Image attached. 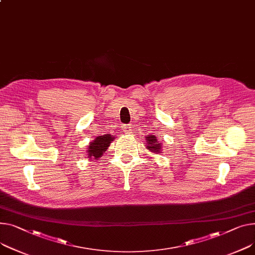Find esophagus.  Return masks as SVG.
<instances>
[{"label": "esophagus", "instance_id": "obj_1", "mask_svg": "<svg viewBox=\"0 0 255 255\" xmlns=\"http://www.w3.org/2000/svg\"><path fill=\"white\" fill-rule=\"evenodd\" d=\"M131 128H132V127H131L130 124H128V125H123V126H122V129H123V131H124L126 134L131 133V131H132Z\"/></svg>", "mask_w": 255, "mask_h": 255}]
</instances>
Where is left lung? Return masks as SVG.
<instances>
[{
  "mask_svg": "<svg viewBox=\"0 0 255 255\" xmlns=\"http://www.w3.org/2000/svg\"><path fill=\"white\" fill-rule=\"evenodd\" d=\"M156 138H157V136H148L147 135L146 148H148L152 152H156V154H160V152L162 151V146H161V143H159Z\"/></svg>",
  "mask_w": 255,
  "mask_h": 255,
  "instance_id": "obj_1",
  "label": "left lung"
}]
</instances>
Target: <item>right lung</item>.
Wrapping results in <instances>:
<instances>
[{
    "mask_svg": "<svg viewBox=\"0 0 255 255\" xmlns=\"http://www.w3.org/2000/svg\"><path fill=\"white\" fill-rule=\"evenodd\" d=\"M113 140H114V137L109 134L96 137L92 142L89 143L88 150H87L88 158L96 160L99 157L103 156V154L107 151L109 145Z\"/></svg>",
    "mask_w": 255,
    "mask_h": 255,
    "instance_id": "add662e5",
    "label": "right lung"
}]
</instances>
